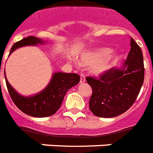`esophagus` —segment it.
I'll return each instance as SVG.
<instances>
[{
	"label": "esophagus",
	"mask_w": 153,
	"mask_h": 153,
	"mask_svg": "<svg viewBox=\"0 0 153 153\" xmlns=\"http://www.w3.org/2000/svg\"><path fill=\"white\" fill-rule=\"evenodd\" d=\"M86 82V79H85V74L81 73L80 74V83H83Z\"/></svg>",
	"instance_id": "34e87169"
}]
</instances>
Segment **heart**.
Wrapping results in <instances>:
<instances>
[{"label": "heart", "mask_w": 153, "mask_h": 153, "mask_svg": "<svg viewBox=\"0 0 153 153\" xmlns=\"http://www.w3.org/2000/svg\"><path fill=\"white\" fill-rule=\"evenodd\" d=\"M116 56L108 48H99L83 55L80 62L84 66L94 65L93 72L96 75L103 74L114 64Z\"/></svg>", "instance_id": "b5f03b06"}]
</instances>
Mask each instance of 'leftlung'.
I'll use <instances>...</instances> for the list:
<instances>
[{
    "instance_id": "left-lung-1",
    "label": "left lung",
    "mask_w": 153,
    "mask_h": 153,
    "mask_svg": "<svg viewBox=\"0 0 153 153\" xmlns=\"http://www.w3.org/2000/svg\"><path fill=\"white\" fill-rule=\"evenodd\" d=\"M131 50L122 69L110 68L97 77L87 76L92 88L90 109L99 117H114L123 114L135 102L145 79L141 49L131 38Z\"/></svg>"
}]
</instances>
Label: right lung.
Masks as SVG:
<instances>
[{
    "instance_id": "add662e5",
    "label": "right lung",
    "mask_w": 153,
    "mask_h": 153,
    "mask_svg": "<svg viewBox=\"0 0 153 153\" xmlns=\"http://www.w3.org/2000/svg\"><path fill=\"white\" fill-rule=\"evenodd\" d=\"M43 43V39L37 37L28 36L24 38L13 44L9 55L20 47L36 45ZM79 81L80 76L79 74L58 72L53 74L52 79L49 85L42 92L36 95L26 98L16 92L5 79L8 94L14 104L23 113L36 117H46L55 114L61 106L64 96L68 90L77 85Z\"/></svg>"
}]
</instances>
